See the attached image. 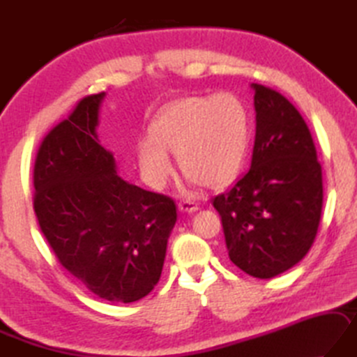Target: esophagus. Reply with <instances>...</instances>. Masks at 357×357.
Listing matches in <instances>:
<instances>
[{
	"mask_svg": "<svg viewBox=\"0 0 357 357\" xmlns=\"http://www.w3.org/2000/svg\"><path fill=\"white\" fill-rule=\"evenodd\" d=\"M179 211L181 212H187V213H192V212H197L198 211V206L193 203V201H181V203L178 204Z\"/></svg>",
	"mask_w": 357,
	"mask_h": 357,
	"instance_id": "34e87169",
	"label": "esophagus"
}]
</instances>
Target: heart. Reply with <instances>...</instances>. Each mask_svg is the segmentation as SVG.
<instances>
[{
	"mask_svg": "<svg viewBox=\"0 0 357 357\" xmlns=\"http://www.w3.org/2000/svg\"><path fill=\"white\" fill-rule=\"evenodd\" d=\"M250 142V115L234 93L187 96L154 116L150 137L137 144L139 167L148 183L164 185L176 153L181 172L209 189L228 185L243 164Z\"/></svg>",
	"mask_w": 357,
	"mask_h": 357,
	"instance_id": "obj_1",
	"label": "heart"
}]
</instances>
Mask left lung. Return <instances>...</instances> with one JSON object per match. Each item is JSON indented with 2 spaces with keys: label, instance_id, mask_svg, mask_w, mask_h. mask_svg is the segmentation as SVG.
<instances>
[{
  "label": "left lung",
  "instance_id": "8db88e82",
  "mask_svg": "<svg viewBox=\"0 0 357 357\" xmlns=\"http://www.w3.org/2000/svg\"><path fill=\"white\" fill-rule=\"evenodd\" d=\"M255 90L251 168L212 204L222 217L232 264L268 280L307 255L323 206L321 165L306 121L276 90Z\"/></svg>",
  "mask_w": 357,
  "mask_h": 357
}]
</instances>
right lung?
I'll return each instance as SVG.
<instances>
[{
    "mask_svg": "<svg viewBox=\"0 0 357 357\" xmlns=\"http://www.w3.org/2000/svg\"><path fill=\"white\" fill-rule=\"evenodd\" d=\"M106 93L89 95L43 139L34 211L71 275L102 300L132 303L156 286L176 223L174 201L126 183L96 126Z\"/></svg>",
    "mask_w": 357,
    "mask_h": 357,
    "instance_id": "obj_1",
    "label": "right lung"
}]
</instances>
